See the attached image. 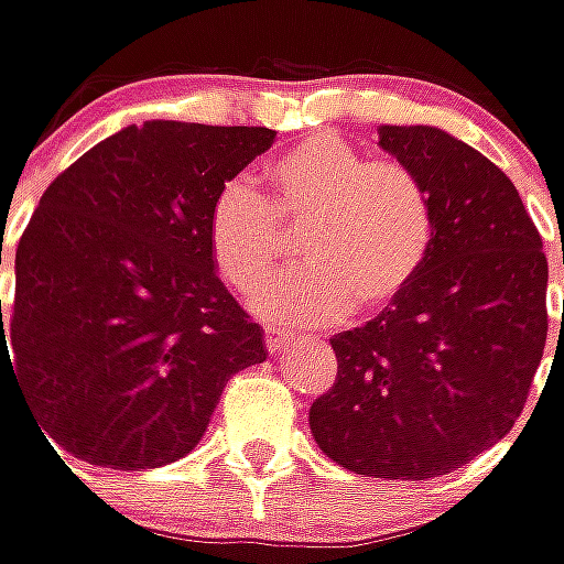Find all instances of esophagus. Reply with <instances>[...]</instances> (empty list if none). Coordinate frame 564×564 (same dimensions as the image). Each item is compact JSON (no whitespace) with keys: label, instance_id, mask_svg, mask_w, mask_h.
<instances>
[{"label":"esophagus","instance_id":"34e87169","mask_svg":"<svg viewBox=\"0 0 564 564\" xmlns=\"http://www.w3.org/2000/svg\"><path fill=\"white\" fill-rule=\"evenodd\" d=\"M264 345H268V354H281L286 345H290V335L286 332H281V328H264Z\"/></svg>","mask_w":564,"mask_h":564}]
</instances>
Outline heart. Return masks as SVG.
<instances>
[{"mask_svg":"<svg viewBox=\"0 0 564 564\" xmlns=\"http://www.w3.org/2000/svg\"><path fill=\"white\" fill-rule=\"evenodd\" d=\"M268 197L246 178L216 191L207 242L219 278L249 290L283 249L278 221L303 226L306 264L251 290V310L283 325H332L395 303L427 261L434 207L395 162H370L348 140L313 133L264 169Z\"/></svg>","mask_w":564,"mask_h":564,"instance_id":"b5f03b06","label":"heart"}]
</instances>
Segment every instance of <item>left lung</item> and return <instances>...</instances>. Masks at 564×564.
Wrapping results in <instances>:
<instances>
[{
    "mask_svg": "<svg viewBox=\"0 0 564 564\" xmlns=\"http://www.w3.org/2000/svg\"><path fill=\"white\" fill-rule=\"evenodd\" d=\"M380 147L424 184L434 242L395 303L332 338L338 380L310 431L357 476L434 479L523 412L546 348L549 264L517 187L479 150L427 123H382Z\"/></svg>",
    "mask_w": 564,
    "mask_h": 564,
    "instance_id": "1",
    "label": "left lung"
}]
</instances>
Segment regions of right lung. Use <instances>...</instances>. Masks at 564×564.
Returning a JSON list of instances; mask_svg holds the SVG:
<instances>
[{
    "label": "right lung",
    "instance_id": "1",
    "mask_svg": "<svg viewBox=\"0 0 564 564\" xmlns=\"http://www.w3.org/2000/svg\"><path fill=\"white\" fill-rule=\"evenodd\" d=\"M274 137L143 120L44 191L9 315L0 303V373L12 367L69 456L123 473L175 463L200 444L229 377L264 364L261 325L216 278L207 214Z\"/></svg>",
    "mask_w": 564,
    "mask_h": 564
}]
</instances>
